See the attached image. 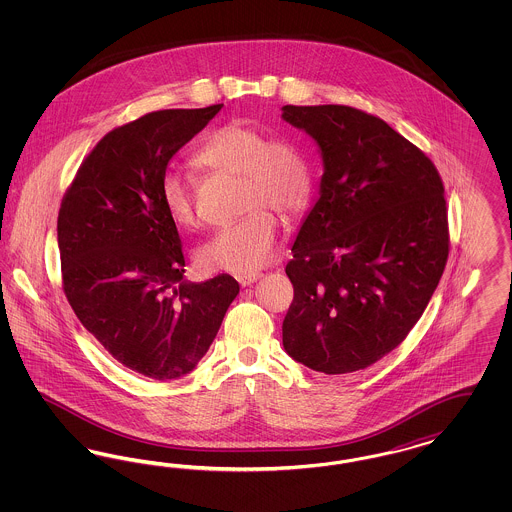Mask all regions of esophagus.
I'll use <instances>...</instances> for the list:
<instances>
[{
    "label": "esophagus",
    "instance_id": "obj_1",
    "mask_svg": "<svg viewBox=\"0 0 512 512\" xmlns=\"http://www.w3.org/2000/svg\"><path fill=\"white\" fill-rule=\"evenodd\" d=\"M261 276H263V274H259V272H247V274H238L236 280L240 282L242 288H245V286H251L253 282H257Z\"/></svg>",
    "mask_w": 512,
    "mask_h": 512
}]
</instances>
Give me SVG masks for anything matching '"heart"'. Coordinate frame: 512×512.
Wrapping results in <instances>:
<instances>
[{
    "label": "heart",
    "instance_id": "obj_1",
    "mask_svg": "<svg viewBox=\"0 0 512 512\" xmlns=\"http://www.w3.org/2000/svg\"><path fill=\"white\" fill-rule=\"evenodd\" d=\"M197 163L211 171L240 176L242 219L220 228L199 249V263L209 270L247 274L268 265L278 251L280 220L301 213L313 192L307 153L288 138H270L247 124L232 121L217 128L197 151ZM161 201L180 228L197 226L194 190L178 171L161 178Z\"/></svg>",
    "mask_w": 512,
    "mask_h": 512
}]
</instances>
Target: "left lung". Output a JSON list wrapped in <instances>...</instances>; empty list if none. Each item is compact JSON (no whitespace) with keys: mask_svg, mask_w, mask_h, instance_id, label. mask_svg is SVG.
Here are the masks:
<instances>
[{"mask_svg":"<svg viewBox=\"0 0 512 512\" xmlns=\"http://www.w3.org/2000/svg\"><path fill=\"white\" fill-rule=\"evenodd\" d=\"M320 147V194L286 265V353L349 374L393 351L422 317L449 255L445 188L430 157L347 105H284Z\"/></svg>","mask_w":512,"mask_h":512,"instance_id":"1","label":"left lung"}]
</instances>
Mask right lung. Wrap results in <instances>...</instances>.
Masks as SVG:
<instances>
[{
  "mask_svg": "<svg viewBox=\"0 0 512 512\" xmlns=\"http://www.w3.org/2000/svg\"><path fill=\"white\" fill-rule=\"evenodd\" d=\"M220 107L153 111L107 132L57 217L63 292L74 315L121 365L161 382L194 370L240 292L230 274L182 280V242L161 201L172 155Z\"/></svg>",
  "mask_w": 512,
  "mask_h": 512,
  "instance_id": "obj_1",
  "label": "right lung"
}]
</instances>
